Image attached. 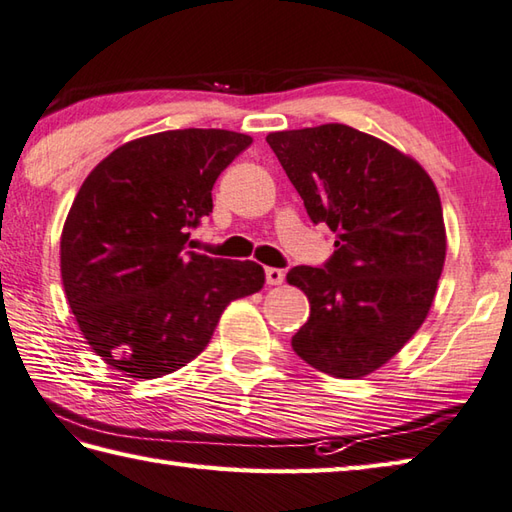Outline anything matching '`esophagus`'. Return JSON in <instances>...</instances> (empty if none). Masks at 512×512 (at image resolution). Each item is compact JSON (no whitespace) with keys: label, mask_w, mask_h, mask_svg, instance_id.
Masks as SVG:
<instances>
[{"label":"esophagus","mask_w":512,"mask_h":512,"mask_svg":"<svg viewBox=\"0 0 512 512\" xmlns=\"http://www.w3.org/2000/svg\"><path fill=\"white\" fill-rule=\"evenodd\" d=\"M284 279H286V273L282 268H266V284L268 286L284 284Z\"/></svg>","instance_id":"1"}]
</instances>
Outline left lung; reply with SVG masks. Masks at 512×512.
<instances>
[{"label": "left lung", "mask_w": 512, "mask_h": 512, "mask_svg": "<svg viewBox=\"0 0 512 512\" xmlns=\"http://www.w3.org/2000/svg\"><path fill=\"white\" fill-rule=\"evenodd\" d=\"M313 224L333 233L322 268L288 284L310 302L293 350L317 370L359 379L393 359L424 324L446 259L439 193L413 157L346 124L266 137Z\"/></svg>", "instance_id": "1"}]
</instances>
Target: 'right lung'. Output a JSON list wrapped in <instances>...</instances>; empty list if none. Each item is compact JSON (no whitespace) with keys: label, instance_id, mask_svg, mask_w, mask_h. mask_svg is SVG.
Here are the masks:
<instances>
[{"label":"right lung","instance_id":"add662e5","mask_svg":"<svg viewBox=\"0 0 512 512\" xmlns=\"http://www.w3.org/2000/svg\"><path fill=\"white\" fill-rule=\"evenodd\" d=\"M253 144L222 128L166 130L102 159L68 210L62 282L90 348L119 373L155 379L208 346L224 308L262 290L264 268L188 250L213 213L217 177Z\"/></svg>","mask_w":512,"mask_h":512}]
</instances>
